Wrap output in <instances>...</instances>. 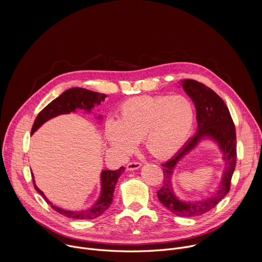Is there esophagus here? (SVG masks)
Segmentation results:
<instances>
[{
    "label": "esophagus",
    "mask_w": 262,
    "mask_h": 262,
    "mask_svg": "<svg viewBox=\"0 0 262 262\" xmlns=\"http://www.w3.org/2000/svg\"><path fill=\"white\" fill-rule=\"evenodd\" d=\"M141 166H142V164H141L140 162H138V161H133V162L128 163L126 169H127L128 171H134V170L139 169Z\"/></svg>",
    "instance_id": "34e87169"
}]
</instances>
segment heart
Masks as SVG:
<instances>
[{
	"label": "heart",
	"mask_w": 262,
	"mask_h": 262,
	"mask_svg": "<svg viewBox=\"0 0 262 262\" xmlns=\"http://www.w3.org/2000/svg\"><path fill=\"white\" fill-rule=\"evenodd\" d=\"M194 117V106L183 95L138 96L120 105L117 121L105 122L104 137L121 156L130 154L143 140L149 154L165 159L188 140Z\"/></svg>",
	"instance_id": "b5f03b06"
}]
</instances>
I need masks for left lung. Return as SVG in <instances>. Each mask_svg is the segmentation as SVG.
Here are the masks:
<instances>
[{
  "label": "left lung",
  "instance_id": "left-lung-1",
  "mask_svg": "<svg viewBox=\"0 0 262 262\" xmlns=\"http://www.w3.org/2000/svg\"><path fill=\"white\" fill-rule=\"evenodd\" d=\"M181 83L184 91L195 102L198 128L196 135L183 146L176 156L162 164L164 182L162 188L158 191V198L167 209L176 215L196 216L212 209L230 190L231 178L236 165V135L234 122L227 105L213 90L191 79L182 80ZM205 136L212 137L219 144L224 154L227 169L223 172L220 189L214 195L205 201L195 204L182 203L171 192L170 175L172 169L177 162Z\"/></svg>",
  "mask_w": 262,
  "mask_h": 262
}]
</instances>
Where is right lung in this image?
I'll list each match as a JSON object with an SVG mask.
<instances>
[{"label": "right lung", "instance_id": "add662e5", "mask_svg": "<svg viewBox=\"0 0 262 262\" xmlns=\"http://www.w3.org/2000/svg\"><path fill=\"white\" fill-rule=\"evenodd\" d=\"M104 97H105L104 94L90 91L83 88H71L66 90L59 97H57L52 102H50L40 112V113L37 115L34 121V124L32 126L31 135L34 134L46 121L50 120L51 118H54L61 114H69L70 112L76 111V108H84V110L90 111L95 104H99L100 101L104 99ZM124 169H125L124 167H121L120 169L115 171L103 170L101 173V195L98 201L91 208L80 210V211L65 210L58 206L53 205L45 196V194L36 186L33 174H32V177H33V183H34L35 190L43 197V199L49 204H51L53 209H55L59 213L69 219L91 220L99 216L110 207L112 201H113V194H114L116 182L120 177L121 173L124 171Z\"/></svg>", "mask_w": 262, "mask_h": 262}]
</instances>
